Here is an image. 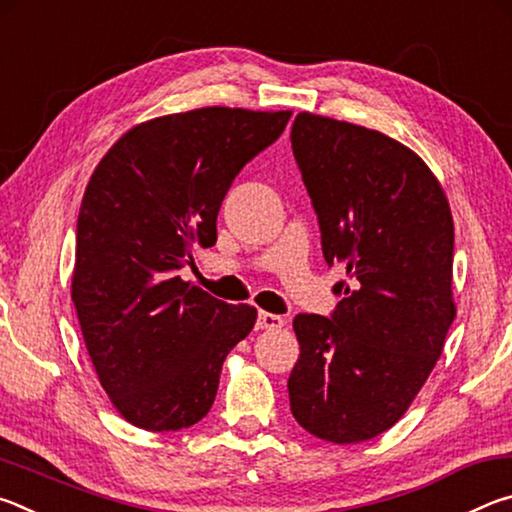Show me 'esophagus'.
<instances>
[{
	"mask_svg": "<svg viewBox=\"0 0 512 512\" xmlns=\"http://www.w3.org/2000/svg\"><path fill=\"white\" fill-rule=\"evenodd\" d=\"M282 325H284L282 316L268 314V311H259V314H257V329H277Z\"/></svg>",
	"mask_w": 512,
	"mask_h": 512,
	"instance_id": "esophagus-1",
	"label": "esophagus"
}]
</instances>
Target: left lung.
I'll return each instance as SVG.
<instances>
[{"label":"left lung","instance_id":"1","mask_svg":"<svg viewBox=\"0 0 512 512\" xmlns=\"http://www.w3.org/2000/svg\"><path fill=\"white\" fill-rule=\"evenodd\" d=\"M291 149L325 262L350 275L329 318H293L291 413L316 438L361 443L402 418L443 352L456 318L452 212L427 164L379 131L300 112Z\"/></svg>","mask_w":512,"mask_h":512}]
</instances>
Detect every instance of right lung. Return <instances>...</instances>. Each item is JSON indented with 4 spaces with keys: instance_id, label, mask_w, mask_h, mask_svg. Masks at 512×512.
<instances>
[{
    "instance_id": "right-lung-1",
    "label": "right lung",
    "mask_w": 512,
    "mask_h": 512,
    "mask_svg": "<svg viewBox=\"0 0 512 512\" xmlns=\"http://www.w3.org/2000/svg\"><path fill=\"white\" fill-rule=\"evenodd\" d=\"M289 110L198 108L146 121L103 155L76 223L72 300L103 391L146 431L203 420L228 352L257 311L180 280L216 244L232 180L268 149Z\"/></svg>"
}]
</instances>
